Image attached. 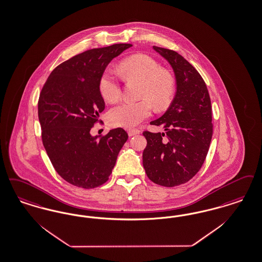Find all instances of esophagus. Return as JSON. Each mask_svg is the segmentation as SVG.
I'll return each instance as SVG.
<instances>
[{
	"label": "esophagus",
	"instance_id": "1",
	"mask_svg": "<svg viewBox=\"0 0 262 262\" xmlns=\"http://www.w3.org/2000/svg\"><path fill=\"white\" fill-rule=\"evenodd\" d=\"M140 134V130L139 129H128L127 130V135L128 136H136V135H139Z\"/></svg>",
	"mask_w": 262,
	"mask_h": 262
}]
</instances>
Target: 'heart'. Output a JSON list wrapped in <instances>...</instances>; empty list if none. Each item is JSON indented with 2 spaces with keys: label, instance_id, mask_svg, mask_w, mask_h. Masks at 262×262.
<instances>
[{
  "label": "heart",
  "instance_id": "1",
  "mask_svg": "<svg viewBox=\"0 0 262 262\" xmlns=\"http://www.w3.org/2000/svg\"><path fill=\"white\" fill-rule=\"evenodd\" d=\"M120 70L126 79L142 83L140 97L145 99L138 102L123 101L112 107L107 115L111 126L135 127L151 115L150 101L158 109L165 108L170 102L174 91L173 80L152 57L145 54L129 56L121 62ZM99 92L108 102H114L120 97V83L111 68H107L102 74Z\"/></svg>",
  "mask_w": 262,
  "mask_h": 262
}]
</instances>
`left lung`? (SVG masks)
Returning a JSON list of instances; mask_svg holds the SVG:
<instances>
[{
	"mask_svg": "<svg viewBox=\"0 0 262 262\" xmlns=\"http://www.w3.org/2000/svg\"><path fill=\"white\" fill-rule=\"evenodd\" d=\"M173 70L177 93L168 110L150 124L165 133L144 132L142 163L154 183L173 187L186 183L203 166L212 136L211 103L199 72L179 53L153 47Z\"/></svg>",
	"mask_w": 262,
	"mask_h": 262,
	"instance_id": "obj_1",
	"label": "left lung"
}]
</instances>
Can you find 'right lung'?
Here are the masks:
<instances>
[{
  "instance_id": "add662e5",
  "label": "right lung",
  "mask_w": 262,
  "mask_h": 262,
  "mask_svg": "<svg viewBox=\"0 0 262 262\" xmlns=\"http://www.w3.org/2000/svg\"><path fill=\"white\" fill-rule=\"evenodd\" d=\"M130 43H116L80 53L49 76L38 103L42 144L53 168L67 182L91 189L105 183L127 134L117 127L107 135L91 129L104 110L99 80L107 65Z\"/></svg>"
}]
</instances>
